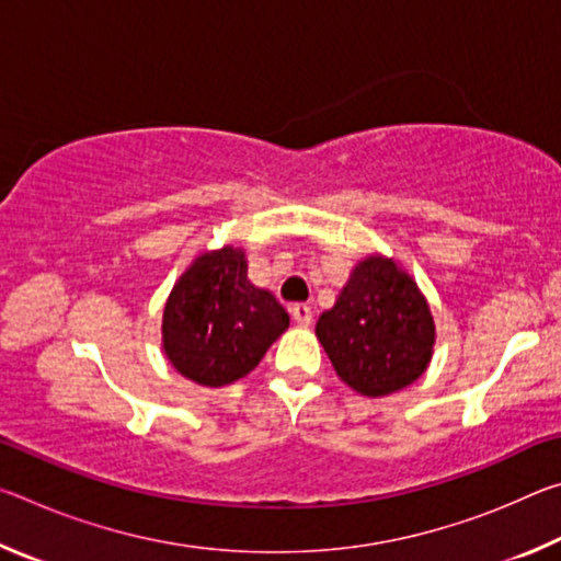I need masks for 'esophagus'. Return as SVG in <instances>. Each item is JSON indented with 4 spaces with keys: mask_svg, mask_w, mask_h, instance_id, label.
<instances>
[{
    "mask_svg": "<svg viewBox=\"0 0 561 561\" xmlns=\"http://www.w3.org/2000/svg\"><path fill=\"white\" fill-rule=\"evenodd\" d=\"M289 311H291V319L297 321L299 327H311V321H314V314H311L307 304H291Z\"/></svg>",
    "mask_w": 561,
    "mask_h": 561,
    "instance_id": "obj_1",
    "label": "esophagus"
}]
</instances>
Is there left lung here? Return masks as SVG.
<instances>
[{
	"instance_id": "left-lung-1",
	"label": "left lung",
	"mask_w": 561,
	"mask_h": 561,
	"mask_svg": "<svg viewBox=\"0 0 561 561\" xmlns=\"http://www.w3.org/2000/svg\"><path fill=\"white\" fill-rule=\"evenodd\" d=\"M317 336L339 378L364 396L411 386L428 366L435 327L428 301L391 260L368 257L351 274Z\"/></svg>"
}]
</instances>
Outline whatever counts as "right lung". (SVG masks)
I'll use <instances>...</instances> for the list:
<instances>
[{"mask_svg":"<svg viewBox=\"0 0 561 561\" xmlns=\"http://www.w3.org/2000/svg\"><path fill=\"white\" fill-rule=\"evenodd\" d=\"M287 327L282 304L247 279L244 254L222 247L197 257L170 291L163 348L190 381L217 388L250 374Z\"/></svg>","mask_w":561,"mask_h":561,"instance_id":"add662e5","label":"right lung"}]
</instances>
